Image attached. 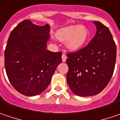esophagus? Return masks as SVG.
Wrapping results in <instances>:
<instances>
[{"instance_id":"1","label":"esophagus","mask_w":120,"mask_h":120,"mask_svg":"<svg viewBox=\"0 0 120 120\" xmlns=\"http://www.w3.org/2000/svg\"><path fill=\"white\" fill-rule=\"evenodd\" d=\"M67 56H66V54L65 53H62V62H65L66 60H67Z\"/></svg>"}]
</instances>
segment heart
Returning <instances> with one entry per match:
<instances>
[{
    "label": "heart",
    "instance_id": "1",
    "mask_svg": "<svg viewBox=\"0 0 120 120\" xmlns=\"http://www.w3.org/2000/svg\"><path fill=\"white\" fill-rule=\"evenodd\" d=\"M57 35L62 41L68 39V47L72 51H76L81 49L86 43L89 37V31L84 26L75 25L60 30Z\"/></svg>",
    "mask_w": 120,
    "mask_h": 120
}]
</instances>
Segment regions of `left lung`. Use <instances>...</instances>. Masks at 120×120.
Wrapping results in <instances>:
<instances>
[{
  "mask_svg": "<svg viewBox=\"0 0 120 120\" xmlns=\"http://www.w3.org/2000/svg\"><path fill=\"white\" fill-rule=\"evenodd\" d=\"M97 31L86 46L67 53V81L75 95L99 94L113 75L116 60V45L109 28L94 22Z\"/></svg>",
  "mask_w": 120,
  "mask_h": 120,
  "instance_id": "obj_1",
  "label": "left lung"
}]
</instances>
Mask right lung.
I'll list each match as a JSON object with an SVG mask.
<instances>
[{
	"mask_svg": "<svg viewBox=\"0 0 120 120\" xmlns=\"http://www.w3.org/2000/svg\"><path fill=\"white\" fill-rule=\"evenodd\" d=\"M49 26H38L25 19L11 31L4 50V67L13 87L32 96L43 92L51 82L62 52L46 49Z\"/></svg>",
	"mask_w": 120,
	"mask_h": 120,
	"instance_id": "obj_1",
	"label": "right lung"
}]
</instances>
